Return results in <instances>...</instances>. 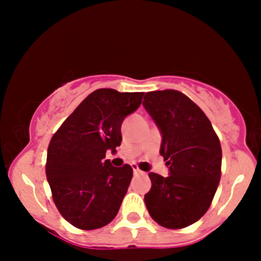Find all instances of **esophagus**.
<instances>
[{"label":"esophagus","instance_id":"34e87169","mask_svg":"<svg viewBox=\"0 0 261 261\" xmlns=\"http://www.w3.org/2000/svg\"><path fill=\"white\" fill-rule=\"evenodd\" d=\"M133 170H134V173H135V174H143V172L139 169L138 165H133Z\"/></svg>","mask_w":261,"mask_h":261}]
</instances>
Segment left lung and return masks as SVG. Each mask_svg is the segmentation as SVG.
<instances>
[{
    "label": "left lung",
    "mask_w": 261,
    "mask_h": 261,
    "mask_svg": "<svg viewBox=\"0 0 261 261\" xmlns=\"http://www.w3.org/2000/svg\"><path fill=\"white\" fill-rule=\"evenodd\" d=\"M143 105L162 131L160 154L170 173L169 177L149 173L146 208L163 227L184 228L207 212L217 191L220 139L204 112L179 91L147 92Z\"/></svg>",
    "instance_id": "8db88e82"
}]
</instances>
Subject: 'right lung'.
Masks as SVG:
<instances>
[{"label":"right lung","mask_w":261,"mask_h":261,"mask_svg":"<svg viewBox=\"0 0 261 261\" xmlns=\"http://www.w3.org/2000/svg\"><path fill=\"white\" fill-rule=\"evenodd\" d=\"M144 92L99 88L68 116L48 146L45 173L53 201L74 227L96 230L117 215L133 168L112 167L107 150L121 145V123L141 105Z\"/></svg>","instance_id":"obj_1"}]
</instances>
